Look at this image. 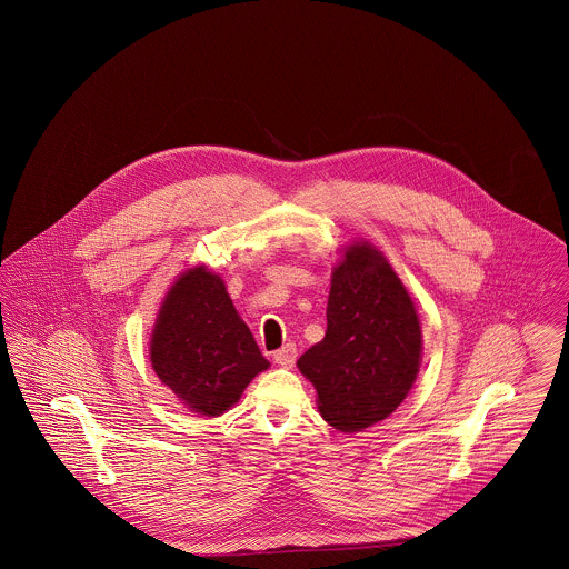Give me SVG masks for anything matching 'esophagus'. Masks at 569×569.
<instances>
[{
    "mask_svg": "<svg viewBox=\"0 0 569 569\" xmlns=\"http://www.w3.org/2000/svg\"><path fill=\"white\" fill-rule=\"evenodd\" d=\"M296 359H298V348H296V343H287V346H282L280 350L273 352V361H276L278 366H282V368H291V366L296 363Z\"/></svg>",
    "mask_w": 569,
    "mask_h": 569,
    "instance_id": "1",
    "label": "esophagus"
}]
</instances>
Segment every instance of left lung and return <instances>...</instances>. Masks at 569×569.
Returning <instances> with one entry per match:
<instances>
[{"instance_id": "8db88e82", "label": "left lung", "mask_w": 569, "mask_h": 569, "mask_svg": "<svg viewBox=\"0 0 569 569\" xmlns=\"http://www.w3.org/2000/svg\"><path fill=\"white\" fill-rule=\"evenodd\" d=\"M326 322L325 339L298 368L316 386L326 420L361 431L401 406L418 375V316L388 260L359 243L332 271Z\"/></svg>"}]
</instances>
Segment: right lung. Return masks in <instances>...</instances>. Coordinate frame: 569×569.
<instances>
[{
    "mask_svg": "<svg viewBox=\"0 0 569 569\" xmlns=\"http://www.w3.org/2000/svg\"><path fill=\"white\" fill-rule=\"evenodd\" d=\"M151 363L179 401L206 416L234 406L269 366L223 280L203 267L183 273L168 291L151 339Z\"/></svg>",
    "mask_w": 569,
    "mask_h": 569,
    "instance_id": "1",
    "label": "right lung"
}]
</instances>
